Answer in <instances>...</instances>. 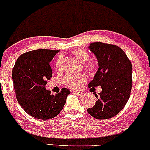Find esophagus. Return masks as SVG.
I'll use <instances>...</instances> for the list:
<instances>
[{"label":"esophagus","instance_id":"esophagus-1","mask_svg":"<svg viewBox=\"0 0 150 150\" xmlns=\"http://www.w3.org/2000/svg\"><path fill=\"white\" fill-rule=\"evenodd\" d=\"M73 93H75V94H77V96H79V97H82V96H83L84 95V94L82 92H74Z\"/></svg>","mask_w":150,"mask_h":150}]
</instances>
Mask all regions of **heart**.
<instances>
[{
    "label": "heart",
    "mask_w": 150,
    "mask_h": 150,
    "mask_svg": "<svg viewBox=\"0 0 150 150\" xmlns=\"http://www.w3.org/2000/svg\"><path fill=\"white\" fill-rule=\"evenodd\" d=\"M71 53L75 58H77L78 61L82 62V63H85V67L89 73H92L95 70V63L92 61H88L89 56L88 53L83 48L80 47L74 49ZM59 61L60 58L56 63V68H57L59 67ZM86 81H87V77L83 74H78V75L70 74V75H66L65 77L63 82H64L65 85L70 88L76 89L80 88L85 83Z\"/></svg>",
    "instance_id": "1"
}]
</instances>
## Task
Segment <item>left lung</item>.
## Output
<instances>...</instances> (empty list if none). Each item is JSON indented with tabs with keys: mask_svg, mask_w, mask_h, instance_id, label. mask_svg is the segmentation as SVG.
I'll return each mask as SVG.
<instances>
[{
	"mask_svg": "<svg viewBox=\"0 0 150 150\" xmlns=\"http://www.w3.org/2000/svg\"><path fill=\"white\" fill-rule=\"evenodd\" d=\"M89 51L96 56L99 68L88 87L101 86L96 104L87 109L97 119L112 118L128 102L132 89V64L124 51L118 46L102 42L91 43Z\"/></svg>",
	"mask_w": 150,
	"mask_h": 150,
	"instance_id": "left-lung-1",
	"label": "left lung"
}]
</instances>
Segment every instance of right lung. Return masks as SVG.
Instances as JSON below:
<instances>
[{
  "mask_svg": "<svg viewBox=\"0 0 150 150\" xmlns=\"http://www.w3.org/2000/svg\"><path fill=\"white\" fill-rule=\"evenodd\" d=\"M58 50H34L22 54L13 68L14 89L19 104L26 113L37 119L48 120L61 111L70 92L63 88L56 95L46 89L52 77L49 63Z\"/></svg>",
  "mask_w": 150,
  "mask_h": 150,
  "instance_id": "obj_1",
  "label": "right lung"
}]
</instances>
